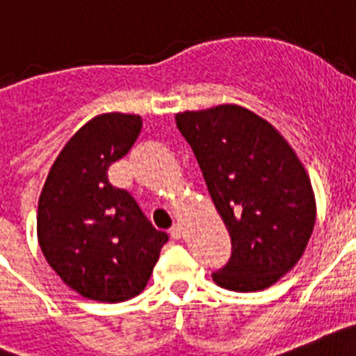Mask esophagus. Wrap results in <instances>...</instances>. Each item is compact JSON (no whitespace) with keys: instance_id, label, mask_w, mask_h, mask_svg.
Segmentation results:
<instances>
[{"instance_id":"esophagus-1","label":"esophagus","mask_w":356,"mask_h":356,"mask_svg":"<svg viewBox=\"0 0 356 356\" xmlns=\"http://www.w3.org/2000/svg\"><path fill=\"white\" fill-rule=\"evenodd\" d=\"M181 234H183V228L179 227V225H173V227L170 228V236H172L173 239L181 238Z\"/></svg>"}]
</instances>
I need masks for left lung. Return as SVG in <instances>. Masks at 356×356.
Masks as SVG:
<instances>
[{"instance_id":"left-lung-1","label":"left lung","mask_w":356,"mask_h":356,"mask_svg":"<svg viewBox=\"0 0 356 356\" xmlns=\"http://www.w3.org/2000/svg\"><path fill=\"white\" fill-rule=\"evenodd\" d=\"M175 122L230 234L232 254L213 282L238 293L270 287L302 258L313 234L307 172L267 120L239 106L179 113Z\"/></svg>"}]
</instances>
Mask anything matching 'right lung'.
Returning a JSON list of instances; mask_svg holds the SVG:
<instances>
[{"mask_svg": "<svg viewBox=\"0 0 356 356\" xmlns=\"http://www.w3.org/2000/svg\"><path fill=\"white\" fill-rule=\"evenodd\" d=\"M138 115L106 113L74 133L38 203V239L54 273L97 302H124L148 283L168 234L153 227L108 168L131 149Z\"/></svg>", "mask_w": 356, "mask_h": 356, "instance_id": "1", "label": "right lung"}]
</instances>
